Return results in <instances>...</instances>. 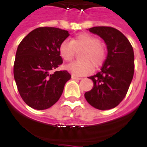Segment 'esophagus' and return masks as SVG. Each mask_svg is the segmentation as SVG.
I'll use <instances>...</instances> for the list:
<instances>
[{"instance_id":"1","label":"esophagus","mask_w":147,"mask_h":147,"mask_svg":"<svg viewBox=\"0 0 147 147\" xmlns=\"http://www.w3.org/2000/svg\"><path fill=\"white\" fill-rule=\"evenodd\" d=\"M71 78H72L73 80H81V78H78V77H77V76H74V75H72V76H71Z\"/></svg>"}]
</instances>
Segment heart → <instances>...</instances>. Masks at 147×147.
Segmentation results:
<instances>
[{"instance_id": "1", "label": "heart", "mask_w": 147, "mask_h": 147, "mask_svg": "<svg viewBox=\"0 0 147 147\" xmlns=\"http://www.w3.org/2000/svg\"><path fill=\"white\" fill-rule=\"evenodd\" d=\"M80 57L82 61H75L66 66V69L75 76H84L92 72L93 65L101 66L105 59V52L97 37L88 33H80L71 42L64 40L59 46V54L64 61H71L76 52L82 50Z\"/></svg>"}]
</instances>
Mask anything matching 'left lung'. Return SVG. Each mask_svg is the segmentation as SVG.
Instances as JSON below:
<instances>
[{
    "label": "left lung",
    "mask_w": 147,
    "mask_h": 147,
    "mask_svg": "<svg viewBox=\"0 0 147 147\" xmlns=\"http://www.w3.org/2000/svg\"><path fill=\"white\" fill-rule=\"evenodd\" d=\"M106 44L108 55L101 71L89 77L93 88L84 94L91 106L99 110L116 107L126 95L134 74V52L129 41L116 28L98 26L88 28Z\"/></svg>",
    "instance_id": "8db88e82"
}]
</instances>
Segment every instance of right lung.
<instances>
[{
    "mask_svg": "<svg viewBox=\"0 0 147 147\" xmlns=\"http://www.w3.org/2000/svg\"><path fill=\"white\" fill-rule=\"evenodd\" d=\"M69 36L68 31L40 27L20 42L14 64V78L23 101L34 109L53 106L71 78L67 70L52 73L63 63L59 46Z\"/></svg>",
    "mask_w": 147,
    "mask_h": 147,
    "instance_id": "add662e5",
    "label": "right lung"
}]
</instances>
